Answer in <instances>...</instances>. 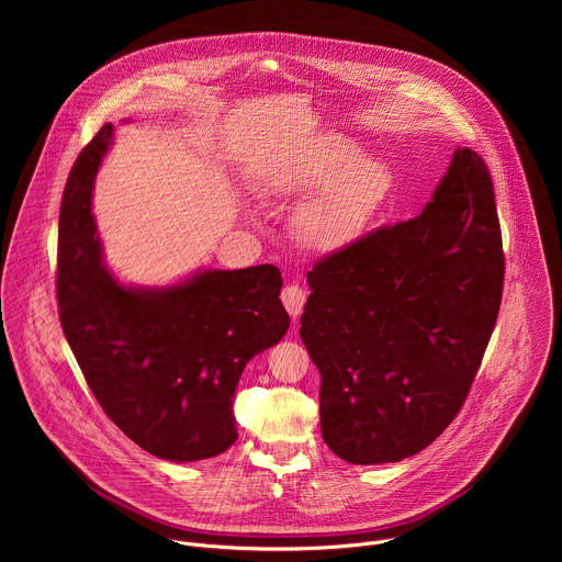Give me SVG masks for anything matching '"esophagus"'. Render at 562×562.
Returning <instances> with one entry per match:
<instances>
[{
  "instance_id": "1",
  "label": "esophagus",
  "mask_w": 562,
  "mask_h": 562,
  "mask_svg": "<svg viewBox=\"0 0 562 562\" xmlns=\"http://www.w3.org/2000/svg\"><path fill=\"white\" fill-rule=\"evenodd\" d=\"M282 302H284V308L289 311L291 317H297L304 308V302H306V291L300 286V284H286L282 289Z\"/></svg>"
}]
</instances>
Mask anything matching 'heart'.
<instances>
[{"mask_svg":"<svg viewBox=\"0 0 562 562\" xmlns=\"http://www.w3.org/2000/svg\"><path fill=\"white\" fill-rule=\"evenodd\" d=\"M271 193L306 198L295 215L300 243L315 251H340L367 231L391 191V176L351 139L329 135L273 173Z\"/></svg>","mask_w":562,"mask_h":562,"instance_id":"1","label":"heart"}]
</instances>
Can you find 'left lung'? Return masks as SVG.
Returning a JSON list of instances; mask_svg holds the SVG:
<instances>
[{"label":"left lung","instance_id":"8db88e82","mask_svg":"<svg viewBox=\"0 0 562 562\" xmlns=\"http://www.w3.org/2000/svg\"><path fill=\"white\" fill-rule=\"evenodd\" d=\"M300 338L323 378L319 427L353 464L397 462L456 418L485 356L505 256L485 159L456 148L425 211L319 260Z\"/></svg>","mask_w":562,"mask_h":562}]
</instances>
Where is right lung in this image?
I'll list each match as a JSON object with an SVG mask.
<instances>
[{"mask_svg":"<svg viewBox=\"0 0 562 562\" xmlns=\"http://www.w3.org/2000/svg\"><path fill=\"white\" fill-rule=\"evenodd\" d=\"M113 124L68 176L57 245L64 336L104 414L144 451L193 462L235 440L233 395L247 362L282 340L289 313L273 265L198 271L162 286H124L104 267L91 195Z\"/></svg>","mask_w":562,"mask_h":562,"instance_id":"1","label":"right lung"}]
</instances>
